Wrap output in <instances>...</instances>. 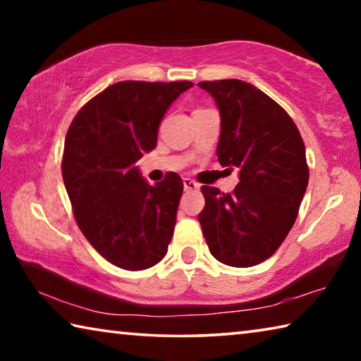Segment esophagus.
Instances as JSON below:
<instances>
[{"mask_svg": "<svg viewBox=\"0 0 361 361\" xmlns=\"http://www.w3.org/2000/svg\"><path fill=\"white\" fill-rule=\"evenodd\" d=\"M183 186H185V191H188V192L199 191V185H197V183H195L194 180H191V178H185V180H183Z\"/></svg>", "mask_w": 361, "mask_h": 361, "instance_id": "1", "label": "esophagus"}]
</instances>
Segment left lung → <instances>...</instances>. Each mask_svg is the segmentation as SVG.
Returning a JSON list of instances; mask_svg holds the SVG:
<instances>
[{"instance_id":"left-lung-1","label":"left lung","mask_w":361,"mask_h":361,"mask_svg":"<svg viewBox=\"0 0 361 361\" xmlns=\"http://www.w3.org/2000/svg\"><path fill=\"white\" fill-rule=\"evenodd\" d=\"M219 108L221 166L239 169L232 192L202 186L199 213L210 253L232 267H252L277 252L296 221L309 183L304 142L290 114L240 79L199 82Z\"/></svg>"}]
</instances>
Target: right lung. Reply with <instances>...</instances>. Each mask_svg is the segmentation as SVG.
I'll list each match as a JSON object with an SVG mask.
<instances>
[{
	"instance_id": "add662e5",
	"label": "right lung",
	"mask_w": 361,
	"mask_h": 361,
	"mask_svg": "<svg viewBox=\"0 0 361 361\" xmlns=\"http://www.w3.org/2000/svg\"><path fill=\"white\" fill-rule=\"evenodd\" d=\"M191 87L116 82L85 103L66 132L62 176L76 223L103 258L126 271L157 264L172 240L183 180L172 172L151 186L135 162L156 148L162 116Z\"/></svg>"
}]
</instances>
